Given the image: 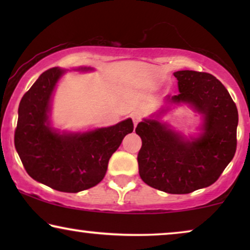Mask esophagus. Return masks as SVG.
Returning <instances> with one entry per match:
<instances>
[{
	"mask_svg": "<svg viewBox=\"0 0 250 250\" xmlns=\"http://www.w3.org/2000/svg\"><path fill=\"white\" fill-rule=\"evenodd\" d=\"M132 119H133V122H134V125H138V123L141 121V117H140V115L138 114V112H134V114L132 115Z\"/></svg>",
	"mask_w": 250,
	"mask_h": 250,
	"instance_id": "1",
	"label": "esophagus"
}]
</instances>
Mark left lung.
<instances>
[{"instance_id":"left-lung-1","label":"left lung","mask_w":250,"mask_h":250,"mask_svg":"<svg viewBox=\"0 0 250 250\" xmlns=\"http://www.w3.org/2000/svg\"><path fill=\"white\" fill-rule=\"evenodd\" d=\"M180 93L170 101L192 104L205 117L204 134L193 141L158 121H143L135 132L142 140L139 174L151 188L184 194L216 182L237 150L238 110L224 85L208 73L179 70Z\"/></svg>"}]
</instances>
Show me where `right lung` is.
Returning a JSON list of instances; mask_svg holds the SVG:
<instances>
[{
    "label": "right lung",
    "mask_w": 250,
    "mask_h": 250,
    "mask_svg": "<svg viewBox=\"0 0 250 250\" xmlns=\"http://www.w3.org/2000/svg\"><path fill=\"white\" fill-rule=\"evenodd\" d=\"M62 73L59 68L47 69L23 94L15 146L30 177L54 190L74 193L101 182L111 155L134 125L128 118L83 134L60 135L52 131L47 124V111Z\"/></svg>",
    "instance_id": "right-lung-1"
}]
</instances>
